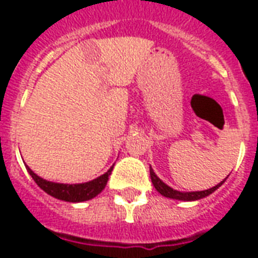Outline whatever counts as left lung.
I'll use <instances>...</instances> for the list:
<instances>
[{"label": "left lung", "mask_w": 258, "mask_h": 258, "mask_svg": "<svg viewBox=\"0 0 258 258\" xmlns=\"http://www.w3.org/2000/svg\"><path fill=\"white\" fill-rule=\"evenodd\" d=\"M151 179H152V184L153 186L156 188V190L159 192L160 195L163 196H166V198H170V199H177V200H185V202H192V200H199V199H203L206 196H209L211 195L214 190H217L220 186H221L224 182H225V178L224 181H221L220 184L216 185V186H213L210 189H206V190H198V192H179V190H175L173 188H170L168 185H166L163 182L162 179L157 177L155 171L152 170L151 167Z\"/></svg>", "instance_id": "8db88e82"}]
</instances>
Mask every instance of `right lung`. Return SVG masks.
Returning <instances> with one entry per match:
<instances>
[{"label":"right lung","mask_w":258,"mask_h":258,"mask_svg":"<svg viewBox=\"0 0 258 258\" xmlns=\"http://www.w3.org/2000/svg\"><path fill=\"white\" fill-rule=\"evenodd\" d=\"M26 168L33 177V179L36 181V184L44 192H47L48 195H51L56 199L72 202V203L85 202V200L92 199V198H95L96 195L101 194L102 190L105 189L109 175L112 174L113 170V167H110L103 175L92 179V181H88V182H84V184H58V182H51V181H47V179H42L41 177H38L37 174L33 173L30 167H27V166H26Z\"/></svg>","instance_id":"1"}]
</instances>
